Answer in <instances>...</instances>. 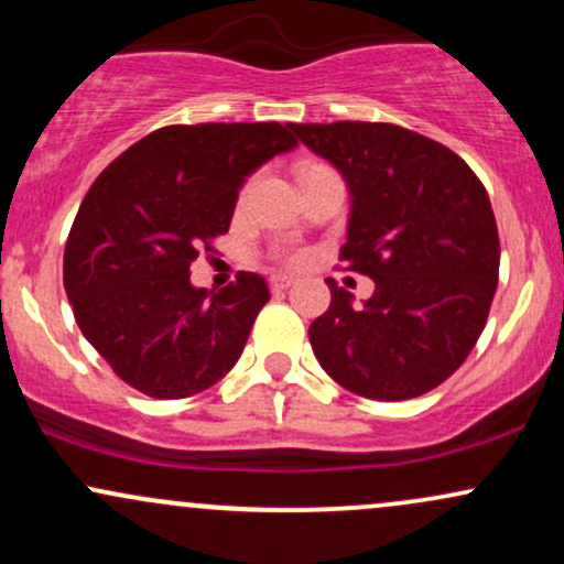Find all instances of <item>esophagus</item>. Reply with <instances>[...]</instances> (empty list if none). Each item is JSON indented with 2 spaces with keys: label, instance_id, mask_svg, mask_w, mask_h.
Returning <instances> with one entry per match:
<instances>
[{
  "label": "esophagus",
  "instance_id": "34e87169",
  "mask_svg": "<svg viewBox=\"0 0 564 564\" xmlns=\"http://www.w3.org/2000/svg\"><path fill=\"white\" fill-rule=\"evenodd\" d=\"M289 286H294V278H289V275H273V278H270V289H273V291H286Z\"/></svg>",
  "mask_w": 564,
  "mask_h": 564
}]
</instances>
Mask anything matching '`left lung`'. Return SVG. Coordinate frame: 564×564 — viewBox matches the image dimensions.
<instances>
[{
    "mask_svg": "<svg viewBox=\"0 0 564 564\" xmlns=\"http://www.w3.org/2000/svg\"><path fill=\"white\" fill-rule=\"evenodd\" d=\"M345 177L347 241L339 260L373 281V294L332 289L310 326L323 371L371 400L435 390L467 360L488 321L498 281L490 198L467 161L394 124H291Z\"/></svg>",
    "mask_w": 564,
    "mask_h": 564,
    "instance_id": "8db88e82",
    "label": "left lung"
}]
</instances>
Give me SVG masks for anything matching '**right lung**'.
I'll use <instances>...</instances> for the list:
<instances>
[{
  "label": "right lung",
  "instance_id": "add662e5",
  "mask_svg": "<svg viewBox=\"0 0 564 564\" xmlns=\"http://www.w3.org/2000/svg\"><path fill=\"white\" fill-rule=\"evenodd\" d=\"M296 145L278 121L164 127L127 148L84 196L63 257L82 334L148 398L209 390L241 358L270 300L257 273L191 283L200 246L230 228L246 177Z\"/></svg>",
  "mask_w": 564,
  "mask_h": 564
}]
</instances>
